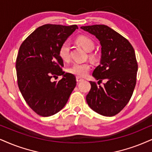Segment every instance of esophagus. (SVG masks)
I'll list each match as a JSON object with an SVG mask.
<instances>
[{
	"label": "esophagus",
	"mask_w": 152,
	"mask_h": 152,
	"mask_svg": "<svg viewBox=\"0 0 152 152\" xmlns=\"http://www.w3.org/2000/svg\"><path fill=\"white\" fill-rule=\"evenodd\" d=\"M76 80H77V82H82V80H83V79H82V78L80 77H77Z\"/></svg>",
	"instance_id": "34e87169"
}]
</instances>
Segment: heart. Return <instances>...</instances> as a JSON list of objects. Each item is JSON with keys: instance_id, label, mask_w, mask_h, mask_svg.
<instances>
[{"instance_id": "obj_1", "label": "heart", "mask_w": 152, "mask_h": 152, "mask_svg": "<svg viewBox=\"0 0 152 152\" xmlns=\"http://www.w3.org/2000/svg\"><path fill=\"white\" fill-rule=\"evenodd\" d=\"M76 42L80 45L87 51H91L95 47L94 42L87 36H79L77 37ZM58 54L61 58L64 61L70 60V45L68 42H65L61 45L58 50ZM91 65L87 63H75L68 68V72L78 77H85L89 72Z\"/></svg>"}]
</instances>
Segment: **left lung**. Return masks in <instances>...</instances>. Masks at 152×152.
Returning a JSON list of instances; mask_svg holds the SVG:
<instances>
[{
	"mask_svg": "<svg viewBox=\"0 0 152 152\" xmlns=\"http://www.w3.org/2000/svg\"><path fill=\"white\" fill-rule=\"evenodd\" d=\"M81 29L96 36L102 45L100 65L92 75L91 89L86 96L88 105L104 116H113L128 104L136 85L138 65L132 44L127 39L104 24L83 26ZM107 81L102 88L100 82Z\"/></svg>",
	"mask_w": 152,
	"mask_h": 152,
	"instance_id": "8db88e82",
	"label": "left lung"
}]
</instances>
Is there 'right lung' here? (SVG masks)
I'll return each instance as SVG.
<instances>
[{
    "label": "right lung",
    "mask_w": 152,
    "mask_h": 152,
    "mask_svg": "<svg viewBox=\"0 0 152 152\" xmlns=\"http://www.w3.org/2000/svg\"><path fill=\"white\" fill-rule=\"evenodd\" d=\"M76 24H47L34 31L22 43L16 59L18 85L28 106L43 117L53 115L65 106L77 85L76 77L63 70L61 45L74 32ZM64 77L58 82L51 79Z\"/></svg>",
    "instance_id": "obj_1"
}]
</instances>
